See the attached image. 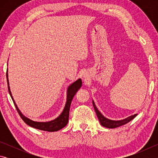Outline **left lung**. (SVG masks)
<instances>
[{"label": "left lung", "mask_w": 158, "mask_h": 158, "mask_svg": "<svg viewBox=\"0 0 158 158\" xmlns=\"http://www.w3.org/2000/svg\"><path fill=\"white\" fill-rule=\"evenodd\" d=\"M93 105L95 111V113L97 114V116L98 118L99 121H100L101 125H102L103 127H105L107 128H112V129H113V128H116V127L121 126V125H123L127 123L130 122V121H132V120L133 118H135L137 115V114H135L134 115H131V116L125 118L124 119L118 120V121H114V120L109 119L107 118L104 116L102 114L101 112L98 109L97 106H96L93 100Z\"/></svg>", "instance_id": "left-lung-1"}]
</instances>
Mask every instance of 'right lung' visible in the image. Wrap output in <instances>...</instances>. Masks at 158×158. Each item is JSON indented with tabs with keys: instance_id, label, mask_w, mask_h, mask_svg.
<instances>
[{
	"instance_id": "right-lung-1",
	"label": "right lung",
	"mask_w": 158,
	"mask_h": 158,
	"mask_svg": "<svg viewBox=\"0 0 158 158\" xmlns=\"http://www.w3.org/2000/svg\"><path fill=\"white\" fill-rule=\"evenodd\" d=\"M7 65H8V64H7ZM6 77H7V85H8L9 93L12 99V101L16 106V109H17L19 114L20 115V116L21 118L23 119V121H24L26 124L28 125L29 126H31L33 128H35V129L40 130L48 131V132H56V131H58L59 130L62 129V128H63L67 124H68V120H69V107H70L72 100H73L74 96L75 95L77 92L78 91L79 89L81 87L82 81L81 79H78L77 80H76L75 81L72 83V84L68 87V89H67L66 103L65 105V106H64L63 111L61 112V114L59 115V116H58L57 118H56L55 119L52 120V121L41 122V121H33V120L30 119L27 116H24V115L22 114V112L19 110V109L17 104L15 102L14 98L12 97L11 90H10L7 70L6 73Z\"/></svg>"
}]
</instances>
